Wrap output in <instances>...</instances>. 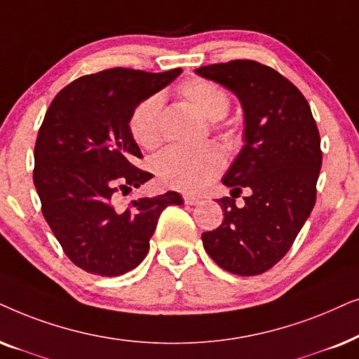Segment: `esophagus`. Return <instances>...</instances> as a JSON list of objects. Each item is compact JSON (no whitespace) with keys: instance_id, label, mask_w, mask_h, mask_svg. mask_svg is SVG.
I'll use <instances>...</instances> for the list:
<instances>
[{"instance_id":"obj_1","label":"esophagus","mask_w":359,"mask_h":359,"mask_svg":"<svg viewBox=\"0 0 359 359\" xmlns=\"http://www.w3.org/2000/svg\"><path fill=\"white\" fill-rule=\"evenodd\" d=\"M184 202L185 205H197L200 202V198L194 197V195H184Z\"/></svg>"}]
</instances>
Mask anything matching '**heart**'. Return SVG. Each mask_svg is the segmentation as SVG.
<instances>
[{
	"label": "heart",
	"instance_id": "1",
	"mask_svg": "<svg viewBox=\"0 0 359 359\" xmlns=\"http://www.w3.org/2000/svg\"><path fill=\"white\" fill-rule=\"evenodd\" d=\"M179 95L190 107L210 121L226 116L229 95L219 85L207 79H190L179 87ZM130 133L137 144L147 151L162 144V98L159 95L142 100L130 118ZM223 152L208 144L198 149H167L152 164L157 180L167 189L180 192H200L222 172Z\"/></svg>",
	"mask_w": 359,
	"mask_h": 359
}]
</instances>
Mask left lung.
Masks as SVG:
<instances>
[{
	"label": "left lung",
	"mask_w": 359,
	"mask_h": 359,
	"mask_svg": "<svg viewBox=\"0 0 359 359\" xmlns=\"http://www.w3.org/2000/svg\"><path fill=\"white\" fill-rule=\"evenodd\" d=\"M195 72L231 90L245 111V146L223 177L231 197L217 200L224 218L203 233V248L231 274H262L290 250L315 205L318 128L300 90L271 67L231 60ZM243 189L248 197L238 208Z\"/></svg>",
	"instance_id": "left-lung-1"
}]
</instances>
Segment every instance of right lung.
Returning <instances> with one entry per match:
<instances>
[{"label": "right lung", "mask_w": 359, "mask_h": 359, "mask_svg": "<svg viewBox=\"0 0 359 359\" xmlns=\"http://www.w3.org/2000/svg\"><path fill=\"white\" fill-rule=\"evenodd\" d=\"M180 74L108 69L74 80L47 109L34 147V185L62 250L90 274L135 269L162 210L182 205L177 192L116 205L118 194L154 177L135 165L142 154L130 133L131 113Z\"/></svg>", "instance_id": "obj_1"}]
</instances>
